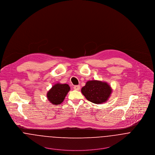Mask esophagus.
Segmentation results:
<instances>
[{
  "label": "esophagus",
  "instance_id": "obj_1",
  "mask_svg": "<svg viewBox=\"0 0 155 155\" xmlns=\"http://www.w3.org/2000/svg\"><path fill=\"white\" fill-rule=\"evenodd\" d=\"M74 89L75 90L78 91V90H80V85H75V86L74 87Z\"/></svg>",
  "mask_w": 155,
  "mask_h": 155
}]
</instances>
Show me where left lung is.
<instances>
[{"label": "left lung", "mask_w": 155, "mask_h": 155, "mask_svg": "<svg viewBox=\"0 0 155 155\" xmlns=\"http://www.w3.org/2000/svg\"><path fill=\"white\" fill-rule=\"evenodd\" d=\"M112 90L107 82L91 80L86 82L85 85L81 88V92L87 100L101 104L108 101Z\"/></svg>", "instance_id": "obj_1"}]
</instances>
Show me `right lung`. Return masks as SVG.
Listing matches in <instances>:
<instances>
[{
	"instance_id": "obj_1",
	"label": "right lung",
	"mask_w": 155,
	"mask_h": 155,
	"mask_svg": "<svg viewBox=\"0 0 155 155\" xmlns=\"http://www.w3.org/2000/svg\"><path fill=\"white\" fill-rule=\"evenodd\" d=\"M70 90V87L68 84L57 83L47 92V99L54 105H59L63 102Z\"/></svg>"
}]
</instances>
